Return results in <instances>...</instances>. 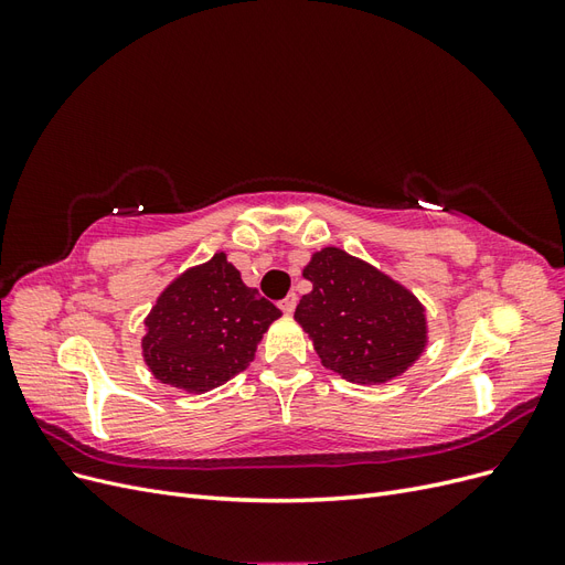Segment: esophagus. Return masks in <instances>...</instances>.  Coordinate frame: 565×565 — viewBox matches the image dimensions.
<instances>
[{"mask_svg":"<svg viewBox=\"0 0 565 565\" xmlns=\"http://www.w3.org/2000/svg\"><path fill=\"white\" fill-rule=\"evenodd\" d=\"M280 309H282V313H295V309H297V295H287L282 301H280Z\"/></svg>","mask_w":565,"mask_h":565,"instance_id":"esophagus-1","label":"esophagus"}]
</instances>
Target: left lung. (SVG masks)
<instances>
[{"label":"left lung","mask_w":565,"mask_h":565,"mask_svg":"<svg viewBox=\"0 0 565 565\" xmlns=\"http://www.w3.org/2000/svg\"><path fill=\"white\" fill-rule=\"evenodd\" d=\"M295 320L313 339L324 367L353 384L396 380L426 347L424 306L382 270L344 249L311 256Z\"/></svg>","instance_id":"8db88e82"}]
</instances>
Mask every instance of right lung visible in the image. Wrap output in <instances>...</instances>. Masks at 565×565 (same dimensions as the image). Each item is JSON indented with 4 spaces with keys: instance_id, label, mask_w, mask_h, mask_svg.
I'll return each instance as SVG.
<instances>
[{
    "instance_id": "right-lung-1",
    "label": "right lung",
    "mask_w": 565,
    "mask_h": 565,
    "mask_svg": "<svg viewBox=\"0 0 565 565\" xmlns=\"http://www.w3.org/2000/svg\"><path fill=\"white\" fill-rule=\"evenodd\" d=\"M280 316L218 252L158 297L146 318V365L162 384L212 391L254 361L256 344Z\"/></svg>"
}]
</instances>
